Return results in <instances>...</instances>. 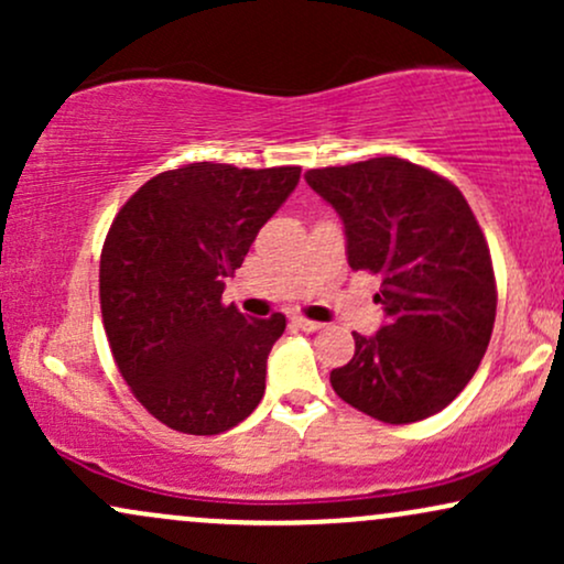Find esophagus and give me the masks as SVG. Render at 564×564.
<instances>
[{
  "instance_id": "1",
  "label": "esophagus",
  "mask_w": 564,
  "mask_h": 564,
  "mask_svg": "<svg viewBox=\"0 0 564 564\" xmlns=\"http://www.w3.org/2000/svg\"><path fill=\"white\" fill-rule=\"evenodd\" d=\"M291 323H294L296 328H302V332H321V328H323V323L302 318V315H294V318H291Z\"/></svg>"
}]
</instances>
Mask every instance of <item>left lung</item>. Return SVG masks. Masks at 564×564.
Returning <instances> with one entry per match:
<instances>
[{"label": "left lung", "mask_w": 564, "mask_h": 564, "mask_svg": "<svg viewBox=\"0 0 564 564\" xmlns=\"http://www.w3.org/2000/svg\"><path fill=\"white\" fill-rule=\"evenodd\" d=\"M304 180L345 223L349 268L381 275L373 302L384 326L352 332L355 355L332 371L334 392L384 424L435 416L475 377L496 321L494 262L467 198L398 156Z\"/></svg>", "instance_id": "left-lung-1"}]
</instances>
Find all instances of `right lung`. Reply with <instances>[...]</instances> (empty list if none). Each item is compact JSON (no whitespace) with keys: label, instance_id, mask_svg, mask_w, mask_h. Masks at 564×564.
Wrapping results in <instances>:
<instances>
[{"label":"right lung","instance_id":"add662e5","mask_svg":"<svg viewBox=\"0 0 564 564\" xmlns=\"http://www.w3.org/2000/svg\"><path fill=\"white\" fill-rule=\"evenodd\" d=\"M300 172L198 161L148 180L116 215L100 254L102 326L129 390L161 424L219 435L260 405L286 318L249 321L223 304L225 278Z\"/></svg>","mask_w":564,"mask_h":564}]
</instances>
